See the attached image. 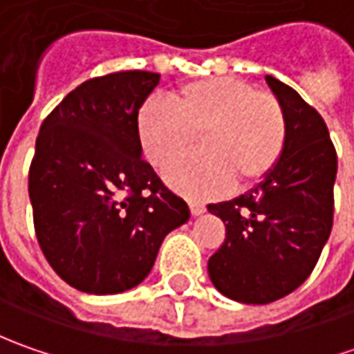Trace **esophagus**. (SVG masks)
I'll list each match as a JSON object with an SVG mask.
<instances>
[{"label": "esophagus", "mask_w": 354, "mask_h": 354, "mask_svg": "<svg viewBox=\"0 0 354 354\" xmlns=\"http://www.w3.org/2000/svg\"><path fill=\"white\" fill-rule=\"evenodd\" d=\"M189 209H191L193 216H198V214H203V212L207 211V207L203 203H198V201H189Z\"/></svg>", "instance_id": "1"}]
</instances>
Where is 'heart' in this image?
Here are the masks:
<instances>
[{
	"instance_id": "obj_1",
	"label": "heart",
	"mask_w": 354,
	"mask_h": 354,
	"mask_svg": "<svg viewBox=\"0 0 354 354\" xmlns=\"http://www.w3.org/2000/svg\"><path fill=\"white\" fill-rule=\"evenodd\" d=\"M136 136L143 157L163 169L193 145L201 151L165 171L175 191L195 198L223 193L236 179L250 185L278 165L286 147V116L268 92L244 80L211 76L187 82L171 104L149 98L136 114Z\"/></svg>"
}]
</instances>
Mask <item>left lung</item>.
I'll return each mask as SVG.
<instances>
[{
	"label": "left lung",
	"mask_w": 354,
	"mask_h": 354,
	"mask_svg": "<svg viewBox=\"0 0 354 354\" xmlns=\"http://www.w3.org/2000/svg\"><path fill=\"white\" fill-rule=\"evenodd\" d=\"M286 116L278 165L244 195L209 205L226 226L209 260L218 292L252 306L297 290L313 272L333 226L337 153L323 118L288 84L266 76Z\"/></svg>",
	"instance_id": "obj_1"
}]
</instances>
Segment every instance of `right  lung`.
<instances>
[{"label":"right lung","mask_w":354,"mask_h":354,"mask_svg":"<svg viewBox=\"0 0 354 354\" xmlns=\"http://www.w3.org/2000/svg\"><path fill=\"white\" fill-rule=\"evenodd\" d=\"M161 75L122 71L68 92L39 129L29 198L41 250L68 286H140L163 238L191 218L142 157L136 114Z\"/></svg>","instance_id":"obj_1"}]
</instances>
